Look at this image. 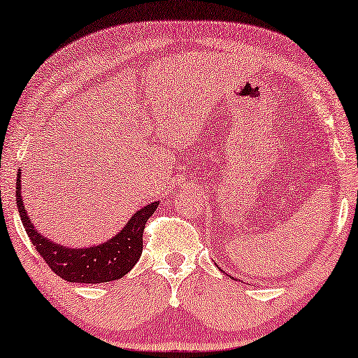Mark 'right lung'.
<instances>
[{
  "mask_svg": "<svg viewBox=\"0 0 358 358\" xmlns=\"http://www.w3.org/2000/svg\"><path fill=\"white\" fill-rule=\"evenodd\" d=\"M16 201L22 225L35 250L55 274L76 284H102L128 274L143 253L144 225L159 206V201H155L136 210L124 227L103 243L71 248L55 243L35 229L22 203L21 172H17L16 180Z\"/></svg>",
  "mask_w": 358,
  "mask_h": 358,
  "instance_id": "right-lung-1",
  "label": "right lung"
}]
</instances>
